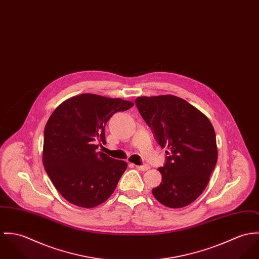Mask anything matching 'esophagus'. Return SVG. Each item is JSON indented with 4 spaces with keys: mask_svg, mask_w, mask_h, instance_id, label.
I'll return each mask as SVG.
<instances>
[{
    "mask_svg": "<svg viewBox=\"0 0 259 259\" xmlns=\"http://www.w3.org/2000/svg\"><path fill=\"white\" fill-rule=\"evenodd\" d=\"M138 170H140V171H147L148 169H150V166L149 165H141V166H139V165H137V166H135Z\"/></svg>",
    "mask_w": 259,
    "mask_h": 259,
    "instance_id": "1",
    "label": "esophagus"
}]
</instances>
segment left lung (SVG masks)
I'll return each instance as SVG.
<instances>
[{
    "label": "left lung",
    "mask_w": 259,
    "mask_h": 259,
    "mask_svg": "<svg viewBox=\"0 0 259 259\" xmlns=\"http://www.w3.org/2000/svg\"><path fill=\"white\" fill-rule=\"evenodd\" d=\"M136 105L167 161L159 168L161 184L152 190L162 204L180 208L196 201L208 184L218 161L214 129L208 118L174 95L140 96Z\"/></svg>",
    "instance_id": "left-lung-1"
}]
</instances>
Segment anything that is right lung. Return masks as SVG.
<instances>
[{
    "label": "right lung",
    "instance_id": "add662e5",
    "mask_svg": "<svg viewBox=\"0 0 259 259\" xmlns=\"http://www.w3.org/2000/svg\"><path fill=\"white\" fill-rule=\"evenodd\" d=\"M133 105L121 98L83 93L63 101L49 118L42 163L66 201L92 208L113 194L127 163L96 152L94 142L106 143L104 129L110 117Z\"/></svg>",
    "mask_w": 259,
    "mask_h": 259
}]
</instances>
